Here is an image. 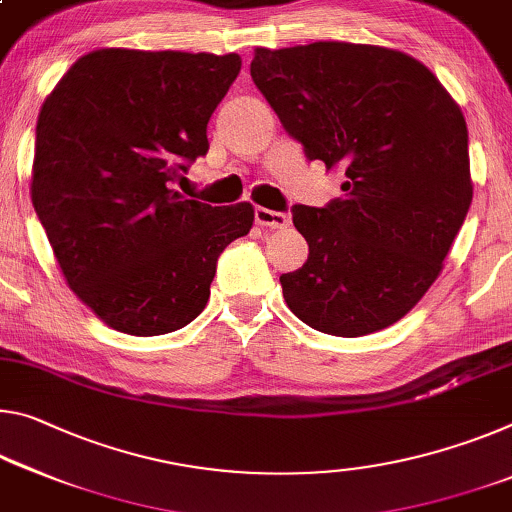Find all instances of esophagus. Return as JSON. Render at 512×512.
<instances>
[{
	"label": "esophagus",
	"instance_id": "34e87169",
	"mask_svg": "<svg viewBox=\"0 0 512 512\" xmlns=\"http://www.w3.org/2000/svg\"><path fill=\"white\" fill-rule=\"evenodd\" d=\"M255 223L262 227H269V230H282V227L289 225V216L282 212H273V209H266V207H257Z\"/></svg>",
	"mask_w": 512,
	"mask_h": 512
}]
</instances>
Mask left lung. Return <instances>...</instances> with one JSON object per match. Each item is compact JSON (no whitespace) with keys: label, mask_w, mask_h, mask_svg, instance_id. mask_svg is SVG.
<instances>
[{"label":"left lung","mask_w":512,"mask_h":512,"mask_svg":"<svg viewBox=\"0 0 512 512\" xmlns=\"http://www.w3.org/2000/svg\"><path fill=\"white\" fill-rule=\"evenodd\" d=\"M250 75L307 159L346 177L344 198L291 209L310 255L280 275L289 310L337 337L392 326L442 273L472 205L460 107L424 63L378 45L257 47Z\"/></svg>","instance_id":"obj_1"}]
</instances>
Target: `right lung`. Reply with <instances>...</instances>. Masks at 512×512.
Segmentation results:
<instances>
[{"label": "right lung", "instance_id": "right-lung-1", "mask_svg": "<svg viewBox=\"0 0 512 512\" xmlns=\"http://www.w3.org/2000/svg\"><path fill=\"white\" fill-rule=\"evenodd\" d=\"M239 70V54L104 47L38 113L31 202L68 287L113 330L191 323L218 255L253 227L250 202L212 207L173 189L207 154V123Z\"/></svg>", "mask_w": 512, "mask_h": 512}]
</instances>
